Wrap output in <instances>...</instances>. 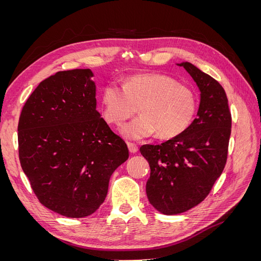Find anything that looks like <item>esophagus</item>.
Masks as SVG:
<instances>
[{"label":"esophagus","mask_w":261,"mask_h":261,"mask_svg":"<svg viewBox=\"0 0 261 261\" xmlns=\"http://www.w3.org/2000/svg\"><path fill=\"white\" fill-rule=\"evenodd\" d=\"M127 147L129 149V151L132 153H136L138 151V146L136 144H133V143H127Z\"/></svg>","instance_id":"34e87169"}]
</instances>
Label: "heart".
<instances>
[{"label":"heart","mask_w":261,"mask_h":261,"mask_svg":"<svg viewBox=\"0 0 261 261\" xmlns=\"http://www.w3.org/2000/svg\"><path fill=\"white\" fill-rule=\"evenodd\" d=\"M102 115L109 124L121 125L137 112L138 116L122 128L125 137L140 139L152 135L173 138L192 124L197 101L189 87L160 73L133 75L123 87L114 83L101 96Z\"/></svg>","instance_id":"heart-1"}]
</instances>
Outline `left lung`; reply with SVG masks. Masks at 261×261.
I'll return each instance as SVG.
<instances>
[{"label": "left lung", "instance_id": "obj_1", "mask_svg": "<svg viewBox=\"0 0 261 261\" xmlns=\"http://www.w3.org/2000/svg\"><path fill=\"white\" fill-rule=\"evenodd\" d=\"M178 65L200 90L197 117L180 135L161 145L140 147L150 165L148 200L169 216L189 210L209 195L224 170L232 126L223 87L192 63Z\"/></svg>", "mask_w": 261, "mask_h": 261}]
</instances>
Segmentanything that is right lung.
Returning a JSON list of instances; mask_svg holds the SVG:
<instances>
[{"mask_svg": "<svg viewBox=\"0 0 261 261\" xmlns=\"http://www.w3.org/2000/svg\"><path fill=\"white\" fill-rule=\"evenodd\" d=\"M90 69L62 70L38 85L21 109L18 154L38 200L68 218L105 201L112 173L128 159L125 141L96 110Z\"/></svg>", "mask_w": 261, "mask_h": 261, "instance_id": "right-lung-1", "label": "right lung"}]
</instances>
